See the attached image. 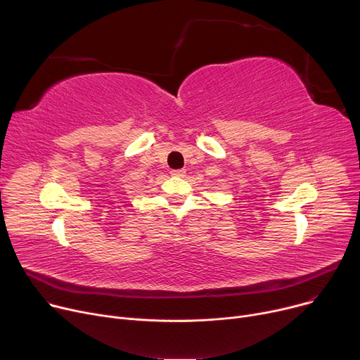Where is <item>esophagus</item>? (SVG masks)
Masks as SVG:
<instances>
[{"label": "esophagus", "mask_w": 360, "mask_h": 360, "mask_svg": "<svg viewBox=\"0 0 360 360\" xmlns=\"http://www.w3.org/2000/svg\"><path fill=\"white\" fill-rule=\"evenodd\" d=\"M170 175H174V176H184V175H185V170H184V169H175V170H172V172H170Z\"/></svg>", "instance_id": "obj_1"}]
</instances>
